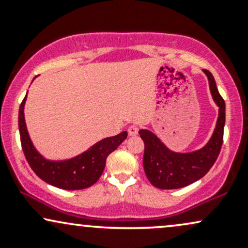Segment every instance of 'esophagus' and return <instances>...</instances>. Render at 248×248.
I'll list each match as a JSON object with an SVG mask.
<instances>
[{
  "label": "esophagus",
  "mask_w": 248,
  "mask_h": 248,
  "mask_svg": "<svg viewBox=\"0 0 248 248\" xmlns=\"http://www.w3.org/2000/svg\"><path fill=\"white\" fill-rule=\"evenodd\" d=\"M139 129H140L139 126H136V124H132V126L128 127V134H129L130 136L136 135V134L139 133Z\"/></svg>",
  "instance_id": "1"
}]
</instances>
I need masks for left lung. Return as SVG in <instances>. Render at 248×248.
Segmentation results:
<instances>
[{"label":"left lung","mask_w":248,"mask_h":248,"mask_svg":"<svg viewBox=\"0 0 248 248\" xmlns=\"http://www.w3.org/2000/svg\"><path fill=\"white\" fill-rule=\"evenodd\" d=\"M210 82V90L219 106V116L211 140L203 149L190 154L170 152L149 130H140L144 142L143 168L147 178L157 189H179L192 184L205 176L217 161L224 141L225 101L219 94L211 72L204 70Z\"/></svg>","instance_id":"1"}]
</instances>
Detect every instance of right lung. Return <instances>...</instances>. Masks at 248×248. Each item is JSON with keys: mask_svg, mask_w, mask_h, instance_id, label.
<instances>
[{"mask_svg": "<svg viewBox=\"0 0 248 248\" xmlns=\"http://www.w3.org/2000/svg\"><path fill=\"white\" fill-rule=\"evenodd\" d=\"M19 106L18 128L24 156L33 172L51 186L64 190H81L92 186L100 178L106 166L107 156L127 138V132L101 140L87 152L67 161L52 162L43 158L32 146L24 120V104Z\"/></svg>", "mask_w": 248, "mask_h": 248, "instance_id": "right-lung-1", "label": "right lung"}]
</instances>
